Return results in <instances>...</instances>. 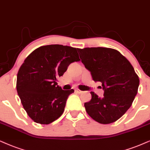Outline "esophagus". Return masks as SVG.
<instances>
[{"instance_id":"esophagus-1","label":"esophagus","mask_w":150,"mask_h":150,"mask_svg":"<svg viewBox=\"0 0 150 150\" xmlns=\"http://www.w3.org/2000/svg\"><path fill=\"white\" fill-rule=\"evenodd\" d=\"M75 91H76V92L77 93H79V94H80V93H82V92H83V91H82L79 90V89H76V90H75Z\"/></svg>"}]
</instances>
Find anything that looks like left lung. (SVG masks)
Returning a JSON list of instances; mask_svg holds the SVG:
<instances>
[{"instance_id": "1", "label": "left lung", "mask_w": 150, "mask_h": 150, "mask_svg": "<svg viewBox=\"0 0 150 150\" xmlns=\"http://www.w3.org/2000/svg\"><path fill=\"white\" fill-rule=\"evenodd\" d=\"M77 50L93 79L101 82L104 91L102 97L91 92V100L84 103L87 113L101 124L115 122L129 109L138 93L139 78L133 66L112 48L98 47Z\"/></svg>"}]
</instances>
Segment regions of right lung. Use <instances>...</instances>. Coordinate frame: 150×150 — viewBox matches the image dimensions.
Listing matches in <instances>:
<instances>
[{
    "label": "right lung",
    "instance_id": "add662e5",
    "mask_svg": "<svg viewBox=\"0 0 150 150\" xmlns=\"http://www.w3.org/2000/svg\"><path fill=\"white\" fill-rule=\"evenodd\" d=\"M77 50L68 45H43L34 50L21 66L17 93L24 109L35 122L48 125L63 113L74 90H63L57 79L71 63L80 60Z\"/></svg>",
    "mask_w": 150,
    "mask_h": 150
}]
</instances>
